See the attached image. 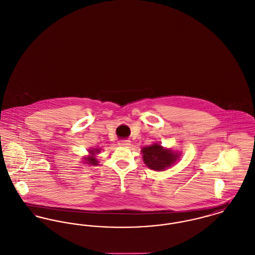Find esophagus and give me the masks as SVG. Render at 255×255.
Returning <instances> with one entry per match:
<instances>
[{
  "mask_svg": "<svg viewBox=\"0 0 255 255\" xmlns=\"http://www.w3.org/2000/svg\"><path fill=\"white\" fill-rule=\"evenodd\" d=\"M130 144H131V141H130V140H127V139L119 141V145H120V146H129Z\"/></svg>",
  "mask_w": 255,
  "mask_h": 255,
  "instance_id": "34e87169",
  "label": "esophagus"
}]
</instances>
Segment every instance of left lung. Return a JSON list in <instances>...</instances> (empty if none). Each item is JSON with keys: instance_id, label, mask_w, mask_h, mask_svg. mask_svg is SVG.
<instances>
[{"instance_id": "obj_1", "label": "left lung", "mask_w": 255, "mask_h": 255, "mask_svg": "<svg viewBox=\"0 0 255 255\" xmlns=\"http://www.w3.org/2000/svg\"><path fill=\"white\" fill-rule=\"evenodd\" d=\"M142 159L149 168L162 171L173 165L179 158V154L171 149L164 148L160 143H153L149 146L142 147Z\"/></svg>"}]
</instances>
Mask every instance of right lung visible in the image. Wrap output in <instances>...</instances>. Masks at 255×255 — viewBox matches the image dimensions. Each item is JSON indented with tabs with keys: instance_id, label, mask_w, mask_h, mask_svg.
<instances>
[{
	"instance_id": "add662e5",
	"label": "right lung",
	"mask_w": 255,
	"mask_h": 255,
	"mask_svg": "<svg viewBox=\"0 0 255 255\" xmlns=\"http://www.w3.org/2000/svg\"><path fill=\"white\" fill-rule=\"evenodd\" d=\"M98 152H100V149H91L90 150V156H88L85 158V164H89L90 165H98V161L95 158V154H97Z\"/></svg>"
}]
</instances>
